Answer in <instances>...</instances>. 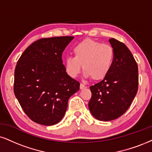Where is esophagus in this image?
Listing matches in <instances>:
<instances>
[{
  "label": "esophagus",
  "instance_id": "obj_1",
  "mask_svg": "<svg viewBox=\"0 0 152 152\" xmlns=\"http://www.w3.org/2000/svg\"><path fill=\"white\" fill-rule=\"evenodd\" d=\"M80 89H85V88H87V86H85V85H83V84H80Z\"/></svg>",
  "mask_w": 152,
  "mask_h": 152
}]
</instances>
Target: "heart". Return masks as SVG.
Masks as SVG:
<instances>
[{"label":"heart","mask_w":152,"mask_h":152,"mask_svg":"<svg viewBox=\"0 0 152 152\" xmlns=\"http://www.w3.org/2000/svg\"><path fill=\"white\" fill-rule=\"evenodd\" d=\"M74 57L65 60V70L71 77H76L82 69L84 77L100 80L108 75L113 65L115 53L109 44L85 39L73 49Z\"/></svg>","instance_id":"obj_1"}]
</instances>
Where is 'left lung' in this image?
Here are the masks:
<instances>
[{"label": "left lung", "instance_id": "8db88e82", "mask_svg": "<svg viewBox=\"0 0 152 152\" xmlns=\"http://www.w3.org/2000/svg\"><path fill=\"white\" fill-rule=\"evenodd\" d=\"M115 58L108 75L91 86L89 109L95 118L102 121L115 120L124 114L138 90V67L125 45L111 38Z\"/></svg>", "mask_w": 152, "mask_h": 152}]
</instances>
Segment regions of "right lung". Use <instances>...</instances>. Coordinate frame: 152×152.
I'll return each mask as SVG.
<instances>
[{"label":"right lung","instance_id":"add662e5","mask_svg":"<svg viewBox=\"0 0 152 152\" xmlns=\"http://www.w3.org/2000/svg\"><path fill=\"white\" fill-rule=\"evenodd\" d=\"M73 37L41 39L26 48L15 70L14 93L35 123L53 125L64 116L80 82L67 74L62 53Z\"/></svg>","mask_w":152,"mask_h":152}]
</instances>
